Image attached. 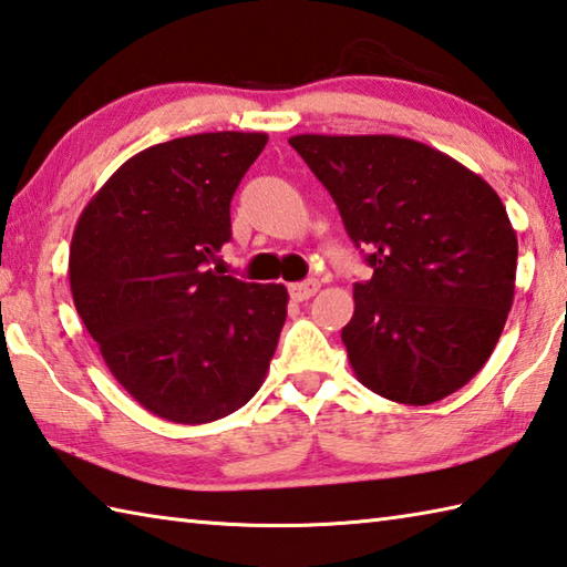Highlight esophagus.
Listing matches in <instances>:
<instances>
[{
	"label": "esophagus",
	"mask_w": 567,
	"mask_h": 567,
	"mask_svg": "<svg viewBox=\"0 0 567 567\" xmlns=\"http://www.w3.org/2000/svg\"><path fill=\"white\" fill-rule=\"evenodd\" d=\"M318 288H320V284L316 279H308V281L288 286V293H291L293 301H308V298L318 293Z\"/></svg>",
	"instance_id": "34e87169"
}]
</instances>
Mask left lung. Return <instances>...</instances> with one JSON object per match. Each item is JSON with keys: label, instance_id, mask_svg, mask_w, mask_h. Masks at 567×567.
<instances>
[{"label": "left lung", "instance_id": "left-lung-1", "mask_svg": "<svg viewBox=\"0 0 567 567\" xmlns=\"http://www.w3.org/2000/svg\"><path fill=\"white\" fill-rule=\"evenodd\" d=\"M336 199L372 279L343 343L384 400L432 404L472 380L514 303L518 239L482 175L400 135L288 137Z\"/></svg>", "mask_w": 567, "mask_h": 567}]
</instances>
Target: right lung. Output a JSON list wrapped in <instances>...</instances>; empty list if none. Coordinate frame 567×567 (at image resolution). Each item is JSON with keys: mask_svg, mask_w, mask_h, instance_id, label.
Returning a JSON list of instances; mask_svg holds the SVG:
<instances>
[{"mask_svg": "<svg viewBox=\"0 0 567 567\" xmlns=\"http://www.w3.org/2000/svg\"><path fill=\"white\" fill-rule=\"evenodd\" d=\"M269 135L199 133L115 169L76 221L69 281L85 330L135 402L175 424L244 408L286 323L281 284L209 269L231 239L229 205Z\"/></svg>", "mask_w": 567, "mask_h": 567, "instance_id": "obj_1", "label": "right lung"}]
</instances>
